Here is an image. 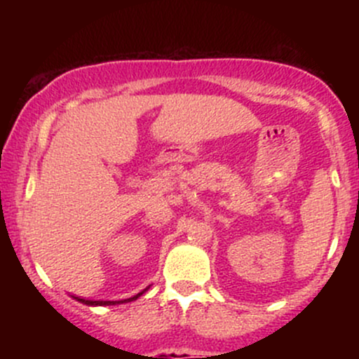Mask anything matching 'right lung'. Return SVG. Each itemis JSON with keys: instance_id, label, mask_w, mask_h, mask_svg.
<instances>
[{"instance_id": "1", "label": "right lung", "mask_w": 359, "mask_h": 359, "mask_svg": "<svg viewBox=\"0 0 359 359\" xmlns=\"http://www.w3.org/2000/svg\"><path fill=\"white\" fill-rule=\"evenodd\" d=\"M147 290V288H146ZM146 290H142L140 293H137V295H133L132 299H126V300H118V302H116V300H86V299H79V297H74L76 300H78V302H81V304H86V306H114V304H123V302H132V300H137L139 299L140 295H142L144 292Z\"/></svg>"}]
</instances>
